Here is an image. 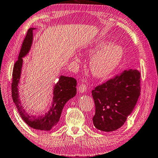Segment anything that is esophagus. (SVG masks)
Returning <instances> with one entry per match:
<instances>
[{
	"mask_svg": "<svg viewBox=\"0 0 158 158\" xmlns=\"http://www.w3.org/2000/svg\"><path fill=\"white\" fill-rule=\"evenodd\" d=\"M87 85L85 83H81V85L79 86V92L80 93H84L86 91Z\"/></svg>",
	"mask_w": 158,
	"mask_h": 158,
	"instance_id": "obj_1",
	"label": "esophagus"
}]
</instances>
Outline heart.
Returning <instances> with one entry per match:
<instances>
[{"label": "heart", "mask_w": 158, "mask_h": 158, "mask_svg": "<svg viewBox=\"0 0 158 158\" xmlns=\"http://www.w3.org/2000/svg\"><path fill=\"white\" fill-rule=\"evenodd\" d=\"M89 55H94L89 64L90 70L94 77L98 79H106L112 75L118 68L124 56L122 45L109 40H98L92 43L86 48ZM77 62H81L78 56Z\"/></svg>", "instance_id": "obj_1"}]
</instances>
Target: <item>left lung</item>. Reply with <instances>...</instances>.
Segmentation results:
<instances>
[{"label":"left lung","mask_w":158,"mask_h":158,"mask_svg":"<svg viewBox=\"0 0 158 158\" xmlns=\"http://www.w3.org/2000/svg\"><path fill=\"white\" fill-rule=\"evenodd\" d=\"M140 79L138 70H125L92 90L96 107L92 121L96 128L113 132L123 125L139 98Z\"/></svg>","instance_id":"1"}]
</instances>
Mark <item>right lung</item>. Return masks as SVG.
Masks as SVG:
<instances>
[{"mask_svg":"<svg viewBox=\"0 0 158 158\" xmlns=\"http://www.w3.org/2000/svg\"><path fill=\"white\" fill-rule=\"evenodd\" d=\"M34 30L35 28H31L28 31L27 35L22 43L18 60L15 63L13 67L11 85L12 98L19 114L27 125L35 130L49 131L59 122L65 104L76 95L77 81L73 77L60 75L58 81L53 86L52 102L48 111L44 115L39 116L31 115L26 112L19 99L18 85L21 78L23 58L28 55L31 49Z\"/></svg>","mask_w":158,"mask_h":158,"instance_id":"1","label":"right lung"}]
</instances>
